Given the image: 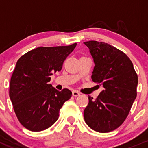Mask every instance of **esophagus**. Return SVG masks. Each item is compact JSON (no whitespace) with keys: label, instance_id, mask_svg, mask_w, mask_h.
I'll list each match as a JSON object with an SVG mask.
<instances>
[{"label":"esophagus","instance_id":"obj_1","mask_svg":"<svg viewBox=\"0 0 148 148\" xmlns=\"http://www.w3.org/2000/svg\"><path fill=\"white\" fill-rule=\"evenodd\" d=\"M72 95L74 97H77V96H79V95H80V93L78 92V91L73 90L72 91Z\"/></svg>","mask_w":148,"mask_h":148}]
</instances>
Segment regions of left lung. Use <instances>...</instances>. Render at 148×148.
<instances>
[{
    "mask_svg": "<svg viewBox=\"0 0 148 148\" xmlns=\"http://www.w3.org/2000/svg\"><path fill=\"white\" fill-rule=\"evenodd\" d=\"M95 62L92 79L104 89L84 111L88 126L105 133L118 128L129 114L137 97L138 77L130 58L110 44L96 41L84 42Z\"/></svg>",
    "mask_w": 148,
    "mask_h": 148,
    "instance_id": "8db88e82",
    "label": "left lung"
}]
</instances>
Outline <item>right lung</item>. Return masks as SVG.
<instances>
[{
    "mask_svg": "<svg viewBox=\"0 0 148 148\" xmlns=\"http://www.w3.org/2000/svg\"><path fill=\"white\" fill-rule=\"evenodd\" d=\"M77 43L66 46L38 47L21 56L10 82L9 96L18 120L28 130L50 127L59 110L71 98V91L59 92L49 84L50 76L62 70L64 62Z\"/></svg>",
    "mask_w": 148,
    "mask_h": 148,
    "instance_id": "obj_1",
    "label": "right lung"
}]
</instances>
